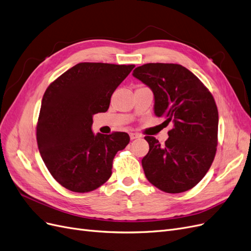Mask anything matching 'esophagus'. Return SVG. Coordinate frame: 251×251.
Returning <instances> with one entry per match:
<instances>
[{"instance_id":"1","label":"esophagus","mask_w":251,"mask_h":251,"mask_svg":"<svg viewBox=\"0 0 251 251\" xmlns=\"http://www.w3.org/2000/svg\"><path fill=\"white\" fill-rule=\"evenodd\" d=\"M140 137V134H137V133H134V132H131L130 133V139L131 140H135V139H139Z\"/></svg>"}]
</instances>
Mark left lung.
I'll use <instances>...</instances> for the list:
<instances>
[{"mask_svg": "<svg viewBox=\"0 0 251 251\" xmlns=\"http://www.w3.org/2000/svg\"><path fill=\"white\" fill-rule=\"evenodd\" d=\"M154 94V112L173 123L160 145L145 136L149 152L142 166L149 182L166 193L191 190L211 168L218 145V109L208 88L176 63H146L132 74Z\"/></svg>", "mask_w": 251, "mask_h": 251, "instance_id": "8db88e82", "label": "left lung"}]
</instances>
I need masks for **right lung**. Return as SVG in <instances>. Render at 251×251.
Here are the masks:
<instances>
[{
    "mask_svg": "<svg viewBox=\"0 0 251 251\" xmlns=\"http://www.w3.org/2000/svg\"><path fill=\"white\" fill-rule=\"evenodd\" d=\"M134 64L80 62L46 90L36 126L40 155L54 179L76 193L98 189L130 141L126 132L92 131L93 116L107 111L111 95Z\"/></svg>",
    "mask_w": 251,
    "mask_h": 251,
    "instance_id": "add662e5",
    "label": "right lung"
}]
</instances>
